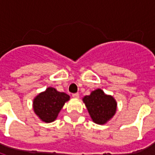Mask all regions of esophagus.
<instances>
[{"label": "esophagus", "mask_w": 155, "mask_h": 155, "mask_svg": "<svg viewBox=\"0 0 155 155\" xmlns=\"http://www.w3.org/2000/svg\"><path fill=\"white\" fill-rule=\"evenodd\" d=\"M72 97H74V98H79V97H80V94H79V93H73Z\"/></svg>", "instance_id": "obj_1"}]
</instances>
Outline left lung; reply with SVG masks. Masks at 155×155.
Listing matches in <instances>:
<instances>
[{
	"mask_svg": "<svg viewBox=\"0 0 155 155\" xmlns=\"http://www.w3.org/2000/svg\"><path fill=\"white\" fill-rule=\"evenodd\" d=\"M92 120L97 124H104L115 114L117 103L113 97L107 96L101 89L93 91L83 99Z\"/></svg>",
	"mask_w": 155,
	"mask_h": 155,
	"instance_id": "obj_1",
	"label": "left lung"
}]
</instances>
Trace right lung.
Returning a JSON list of instances; mask_svg holds the SVG:
<instances>
[{"mask_svg": "<svg viewBox=\"0 0 155 155\" xmlns=\"http://www.w3.org/2000/svg\"><path fill=\"white\" fill-rule=\"evenodd\" d=\"M70 97L64 92H59L53 87H48L34 100V110L40 119L45 122L55 120L64 103Z\"/></svg>", "mask_w": 155, "mask_h": 155, "instance_id": "right-lung-1", "label": "right lung"}]
</instances>
